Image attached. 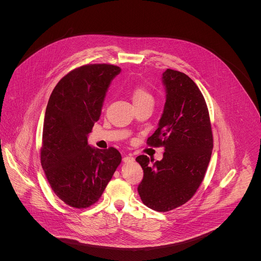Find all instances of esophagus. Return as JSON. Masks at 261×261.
Returning a JSON list of instances; mask_svg holds the SVG:
<instances>
[{
	"label": "esophagus",
	"mask_w": 261,
	"mask_h": 261,
	"mask_svg": "<svg viewBox=\"0 0 261 261\" xmlns=\"http://www.w3.org/2000/svg\"><path fill=\"white\" fill-rule=\"evenodd\" d=\"M122 161H123V163H132L135 161V158L132 154H127L122 159Z\"/></svg>",
	"instance_id": "esophagus-1"
}]
</instances>
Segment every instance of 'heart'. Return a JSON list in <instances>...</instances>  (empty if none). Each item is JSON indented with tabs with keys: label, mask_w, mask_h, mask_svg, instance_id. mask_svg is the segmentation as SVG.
Masks as SVG:
<instances>
[{
	"label": "heart",
	"mask_w": 261,
	"mask_h": 261,
	"mask_svg": "<svg viewBox=\"0 0 261 261\" xmlns=\"http://www.w3.org/2000/svg\"><path fill=\"white\" fill-rule=\"evenodd\" d=\"M146 100H152V96L149 91L144 87H137L133 91V101L134 103L143 102Z\"/></svg>",
	"instance_id": "obj_1"
}]
</instances>
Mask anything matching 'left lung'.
<instances>
[{"mask_svg": "<svg viewBox=\"0 0 261 261\" xmlns=\"http://www.w3.org/2000/svg\"><path fill=\"white\" fill-rule=\"evenodd\" d=\"M166 103L150 147H164L161 161L145 154L136 161L144 170L138 187L143 203L158 212L187 203L201 185L213 149L209 112L203 94L188 75L167 69L163 73Z\"/></svg>", "mask_w": 261, "mask_h": 261, "instance_id": "8db88e82", "label": "left lung"}]
</instances>
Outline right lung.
<instances>
[{
    "instance_id": "add662e5",
    "label": "right lung",
    "mask_w": 261,
    "mask_h": 261,
    "mask_svg": "<svg viewBox=\"0 0 261 261\" xmlns=\"http://www.w3.org/2000/svg\"><path fill=\"white\" fill-rule=\"evenodd\" d=\"M119 72L112 64L83 65L60 79L50 95L41 165L56 196L71 207L83 209L96 203L121 162L117 149H95L87 143L110 84Z\"/></svg>"
}]
</instances>
